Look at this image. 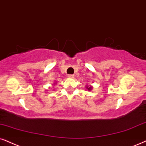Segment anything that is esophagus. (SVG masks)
I'll return each instance as SVG.
<instances>
[{
  "label": "esophagus",
  "instance_id": "esophagus-1",
  "mask_svg": "<svg viewBox=\"0 0 146 146\" xmlns=\"http://www.w3.org/2000/svg\"><path fill=\"white\" fill-rule=\"evenodd\" d=\"M68 77H69V78H73V77H74V75L69 74V75H68Z\"/></svg>",
  "mask_w": 146,
  "mask_h": 146
}]
</instances>
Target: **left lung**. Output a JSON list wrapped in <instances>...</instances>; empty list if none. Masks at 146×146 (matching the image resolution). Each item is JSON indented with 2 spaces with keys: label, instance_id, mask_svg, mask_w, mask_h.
Here are the masks:
<instances>
[{
  "label": "left lung",
  "instance_id": "left-lung-1",
  "mask_svg": "<svg viewBox=\"0 0 146 146\" xmlns=\"http://www.w3.org/2000/svg\"><path fill=\"white\" fill-rule=\"evenodd\" d=\"M87 89H88V90H91V89H92V87H90V88H88V87H87Z\"/></svg>",
  "mask_w": 146,
  "mask_h": 146
}]
</instances>
